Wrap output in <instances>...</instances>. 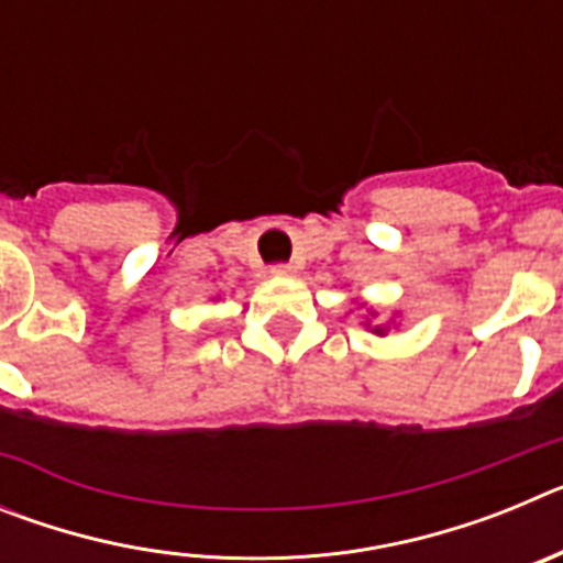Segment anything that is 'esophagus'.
<instances>
[{
  "label": "esophagus",
  "instance_id": "1",
  "mask_svg": "<svg viewBox=\"0 0 563 563\" xmlns=\"http://www.w3.org/2000/svg\"><path fill=\"white\" fill-rule=\"evenodd\" d=\"M273 276H292L296 273V265H290V262H278V265L271 267Z\"/></svg>",
  "mask_w": 563,
  "mask_h": 563
}]
</instances>
